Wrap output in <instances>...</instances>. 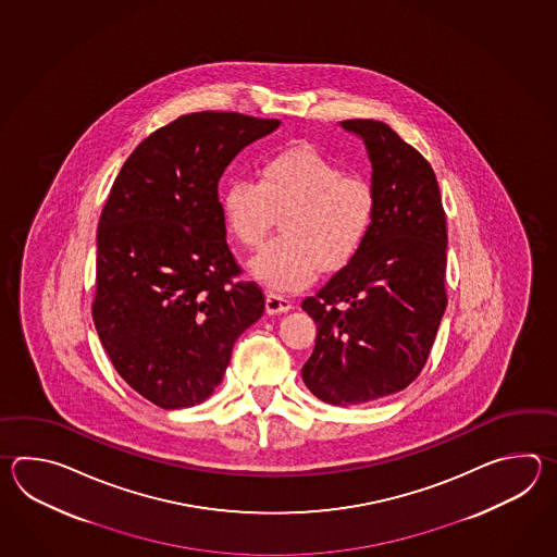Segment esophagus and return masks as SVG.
<instances>
[{"label":"esophagus","mask_w":557,"mask_h":557,"mask_svg":"<svg viewBox=\"0 0 557 557\" xmlns=\"http://www.w3.org/2000/svg\"><path fill=\"white\" fill-rule=\"evenodd\" d=\"M290 308H293L290 298L278 295V293H269V295H267V312H269V314L286 312V310H290Z\"/></svg>","instance_id":"34e87169"}]
</instances>
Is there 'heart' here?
<instances>
[{"label": "heart", "mask_w": 557, "mask_h": 557, "mask_svg": "<svg viewBox=\"0 0 557 557\" xmlns=\"http://www.w3.org/2000/svg\"><path fill=\"white\" fill-rule=\"evenodd\" d=\"M221 211L245 247H259L283 213V237L267 243L249 267L269 288L290 290L312 283L320 267L341 269L355 257L374 225L376 193L317 149L290 147L262 161L259 181L231 178Z\"/></svg>", "instance_id": "obj_1"}]
</instances>
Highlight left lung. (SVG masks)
I'll return each instance as SVG.
<instances>
[{"label":"left lung","instance_id":"left-lung-1","mask_svg":"<svg viewBox=\"0 0 557 557\" xmlns=\"http://www.w3.org/2000/svg\"><path fill=\"white\" fill-rule=\"evenodd\" d=\"M341 125L367 145L376 219L348 264L302 300L317 322L302 380L322 403L358 406L404 391L426 364L448 302V233L426 159L382 121Z\"/></svg>","mask_w":557,"mask_h":557}]
</instances>
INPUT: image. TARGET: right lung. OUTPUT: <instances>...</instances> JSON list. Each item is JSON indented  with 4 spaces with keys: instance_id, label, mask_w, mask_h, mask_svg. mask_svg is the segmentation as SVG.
Listing matches in <instances>:
<instances>
[{
    "instance_id": "add662e5",
    "label": "right lung",
    "mask_w": 557,
    "mask_h": 557,
    "mask_svg": "<svg viewBox=\"0 0 557 557\" xmlns=\"http://www.w3.org/2000/svg\"><path fill=\"white\" fill-rule=\"evenodd\" d=\"M278 119L201 111L151 133L121 166L97 226L94 322L119 376L159 408L207 400L238 336L261 319L259 284L226 245L219 178Z\"/></svg>"
}]
</instances>
